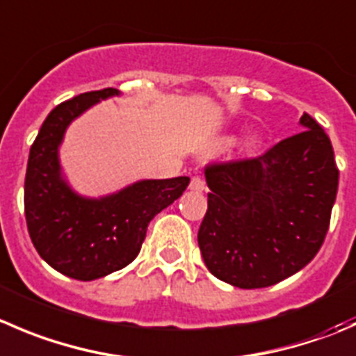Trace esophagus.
<instances>
[{
	"mask_svg": "<svg viewBox=\"0 0 356 356\" xmlns=\"http://www.w3.org/2000/svg\"><path fill=\"white\" fill-rule=\"evenodd\" d=\"M189 189H191V191H196V193L205 191V181H203L200 175H195V177L191 179V182H189Z\"/></svg>",
	"mask_w": 356,
	"mask_h": 356,
	"instance_id": "34e87169",
	"label": "esophagus"
}]
</instances>
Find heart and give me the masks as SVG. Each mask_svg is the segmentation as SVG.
I'll use <instances>...</instances> for the list:
<instances>
[{
    "instance_id": "1",
    "label": "heart",
    "mask_w": 356,
    "mask_h": 356,
    "mask_svg": "<svg viewBox=\"0 0 356 356\" xmlns=\"http://www.w3.org/2000/svg\"><path fill=\"white\" fill-rule=\"evenodd\" d=\"M227 144H231V139L222 140V146H227ZM261 146H262L261 134L254 132V134H248V136L245 137L243 143H241L240 149H241V153H243V154H254L255 151H257Z\"/></svg>"
}]
</instances>
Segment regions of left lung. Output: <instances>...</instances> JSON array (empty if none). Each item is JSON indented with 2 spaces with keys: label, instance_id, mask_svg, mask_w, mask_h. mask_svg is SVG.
<instances>
[{
  "label": "left lung",
  "instance_id": "1",
  "mask_svg": "<svg viewBox=\"0 0 356 356\" xmlns=\"http://www.w3.org/2000/svg\"><path fill=\"white\" fill-rule=\"evenodd\" d=\"M306 130L262 156L205 168L209 209L198 245L213 277L262 289L302 270L325 240L339 170L329 136L308 115Z\"/></svg>",
  "mask_w": 356,
  "mask_h": 356
}]
</instances>
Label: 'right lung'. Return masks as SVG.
I'll use <instances>...</instances> for the list:
<instances>
[{"instance_id":"add662e5","label":"right lung","mask_w":356,"mask_h":356,"mask_svg":"<svg viewBox=\"0 0 356 356\" xmlns=\"http://www.w3.org/2000/svg\"><path fill=\"white\" fill-rule=\"evenodd\" d=\"M116 88L86 92L51 109L33 143L24 184L29 236L58 273L90 282L125 268L139 254L147 224L188 188L189 177L144 179L101 198L78 195L62 175L58 147L72 120Z\"/></svg>"}]
</instances>
